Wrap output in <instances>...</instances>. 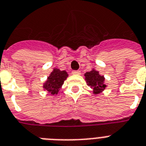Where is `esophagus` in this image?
Wrapping results in <instances>:
<instances>
[{"label": "esophagus", "instance_id": "obj_1", "mask_svg": "<svg viewBox=\"0 0 146 146\" xmlns=\"http://www.w3.org/2000/svg\"><path fill=\"white\" fill-rule=\"evenodd\" d=\"M72 73L74 74V75H79L81 74V71L80 70H73L72 71Z\"/></svg>", "mask_w": 146, "mask_h": 146}]
</instances>
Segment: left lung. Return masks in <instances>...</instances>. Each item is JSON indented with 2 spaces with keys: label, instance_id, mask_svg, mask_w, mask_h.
<instances>
[{
  "label": "left lung",
  "instance_id": "1",
  "mask_svg": "<svg viewBox=\"0 0 146 146\" xmlns=\"http://www.w3.org/2000/svg\"><path fill=\"white\" fill-rule=\"evenodd\" d=\"M84 76L88 85L94 89V94H100L106 88V85L104 84L105 78L103 76L100 75L98 71L93 70L90 72H87Z\"/></svg>",
  "mask_w": 146,
  "mask_h": 146
}]
</instances>
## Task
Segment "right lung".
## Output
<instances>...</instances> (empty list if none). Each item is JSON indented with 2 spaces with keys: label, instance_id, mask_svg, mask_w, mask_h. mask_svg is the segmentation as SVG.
Here are the masks:
<instances>
[{
  "label": "right lung",
  "instance_id": "obj_1",
  "mask_svg": "<svg viewBox=\"0 0 146 146\" xmlns=\"http://www.w3.org/2000/svg\"><path fill=\"white\" fill-rule=\"evenodd\" d=\"M68 76L66 71H61L59 69H54L47 78L46 82L44 84V88L50 94L54 95L59 91L64 82Z\"/></svg>",
  "mask_w": 146,
  "mask_h": 146
}]
</instances>
